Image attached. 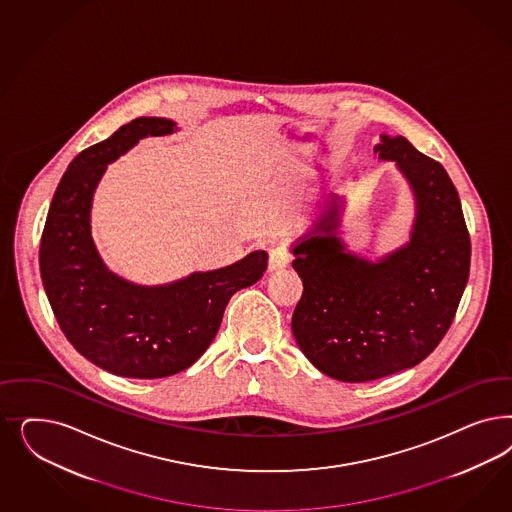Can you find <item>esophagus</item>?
Segmentation results:
<instances>
[{"label": "esophagus", "instance_id": "obj_1", "mask_svg": "<svg viewBox=\"0 0 512 512\" xmlns=\"http://www.w3.org/2000/svg\"><path fill=\"white\" fill-rule=\"evenodd\" d=\"M290 264V254L282 248H271L269 250V271H279Z\"/></svg>", "mask_w": 512, "mask_h": 512}]
</instances>
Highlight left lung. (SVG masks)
<instances>
[{
    "label": "left lung",
    "mask_w": 512,
    "mask_h": 512,
    "mask_svg": "<svg viewBox=\"0 0 512 512\" xmlns=\"http://www.w3.org/2000/svg\"><path fill=\"white\" fill-rule=\"evenodd\" d=\"M379 160L396 162L416 201L409 243L369 262L339 237L343 198L292 245L303 294L292 316L297 347L343 382L394 375L428 358L458 311L471 241L445 167L397 135H380Z\"/></svg>",
    "instance_id": "left-lung-1"
}]
</instances>
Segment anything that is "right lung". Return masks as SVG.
<instances>
[{
    "mask_svg": "<svg viewBox=\"0 0 512 512\" xmlns=\"http://www.w3.org/2000/svg\"><path fill=\"white\" fill-rule=\"evenodd\" d=\"M177 124L141 116L84 149L67 167L41 235L39 267L52 313L86 360L128 379H162L188 369L209 348L230 297L260 281L267 252L186 279L141 286L107 269L90 231L92 199L107 164L149 135Z\"/></svg>",
    "mask_w": 512,
    "mask_h": 512,
    "instance_id": "add662e5",
    "label": "right lung"
}]
</instances>
